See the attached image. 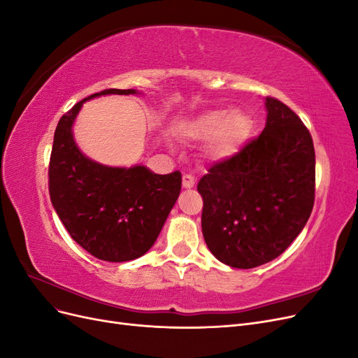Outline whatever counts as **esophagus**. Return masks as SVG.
<instances>
[{"instance_id":"obj_1","label":"esophagus","mask_w":358,"mask_h":358,"mask_svg":"<svg viewBox=\"0 0 358 358\" xmlns=\"http://www.w3.org/2000/svg\"><path fill=\"white\" fill-rule=\"evenodd\" d=\"M194 183H196V179H194L192 175H183L182 176V185H183V188H192Z\"/></svg>"}]
</instances>
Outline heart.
Instances as JSON below:
<instances>
[{
    "label": "heart",
    "mask_w": 358,
    "mask_h": 358,
    "mask_svg": "<svg viewBox=\"0 0 358 358\" xmlns=\"http://www.w3.org/2000/svg\"><path fill=\"white\" fill-rule=\"evenodd\" d=\"M251 119L242 112L220 109L203 113L183 125V134L197 142H208L213 159L233 157L251 134Z\"/></svg>",
    "instance_id": "obj_1"
}]
</instances>
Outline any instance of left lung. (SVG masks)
<instances>
[{
  "label": "left lung",
  "instance_id": "obj_1",
  "mask_svg": "<svg viewBox=\"0 0 358 358\" xmlns=\"http://www.w3.org/2000/svg\"><path fill=\"white\" fill-rule=\"evenodd\" d=\"M263 133L215 162L197 191L204 242L221 263L252 268L282 254L306 225L315 201V149L288 106L266 99Z\"/></svg>",
  "mask_w": 358,
  "mask_h": 358
}]
</instances>
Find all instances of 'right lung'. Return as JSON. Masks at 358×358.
<instances>
[{
	"instance_id": "1",
	"label": "right lung",
	"mask_w": 358,
	"mask_h": 358,
	"mask_svg": "<svg viewBox=\"0 0 358 358\" xmlns=\"http://www.w3.org/2000/svg\"><path fill=\"white\" fill-rule=\"evenodd\" d=\"M137 94L104 90L86 96L64 115L53 136L49 194L73 241L104 262L122 263L146 254L175 206L180 171L157 175L145 166L107 167L76 146L71 127L80 107L100 95Z\"/></svg>"
}]
</instances>
